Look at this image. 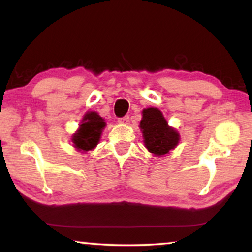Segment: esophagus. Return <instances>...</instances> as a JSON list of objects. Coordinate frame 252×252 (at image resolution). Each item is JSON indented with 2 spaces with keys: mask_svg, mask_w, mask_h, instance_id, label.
<instances>
[{
  "mask_svg": "<svg viewBox=\"0 0 252 252\" xmlns=\"http://www.w3.org/2000/svg\"><path fill=\"white\" fill-rule=\"evenodd\" d=\"M129 122H130V117L129 116L123 117V118L120 119V120H119V123H121V125H129Z\"/></svg>",
  "mask_w": 252,
  "mask_h": 252,
  "instance_id": "esophagus-1",
  "label": "esophagus"
}]
</instances>
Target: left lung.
<instances>
[{
	"mask_svg": "<svg viewBox=\"0 0 252 252\" xmlns=\"http://www.w3.org/2000/svg\"><path fill=\"white\" fill-rule=\"evenodd\" d=\"M139 127L142 132L144 146L156 157L168 155L180 141L179 132L168 125L163 113L158 108L151 106L142 110Z\"/></svg>",
	"mask_w": 252,
	"mask_h": 252,
	"instance_id": "1",
	"label": "left lung"
}]
</instances>
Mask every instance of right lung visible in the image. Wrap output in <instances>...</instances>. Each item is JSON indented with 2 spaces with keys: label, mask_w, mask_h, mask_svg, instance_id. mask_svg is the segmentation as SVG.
Segmentation results:
<instances>
[{
  "label": "right lung",
  "mask_w": 252,
  "mask_h": 252,
  "mask_svg": "<svg viewBox=\"0 0 252 252\" xmlns=\"http://www.w3.org/2000/svg\"><path fill=\"white\" fill-rule=\"evenodd\" d=\"M106 126L105 120L95 111H88L79 125V129L72 135V143L75 150L87 153L93 150L100 142L102 131Z\"/></svg>",
  "instance_id": "1"
}]
</instances>
